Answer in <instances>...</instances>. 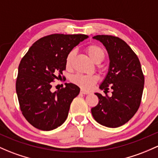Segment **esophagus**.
<instances>
[{"instance_id":"esophagus-1","label":"esophagus","mask_w":158,"mask_h":158,"mask_svg":"<svg viewBox=\"0 0 158 158\" xmlns=\"http://www.w3.org/2000/svg\"><path fill=\"white\" fill-rule=\"evenodd\" d=\"M80 93L81 94H89V92H88V91H85V90H84V89H81V92H80Z\"/></svg>"}]
</instances>
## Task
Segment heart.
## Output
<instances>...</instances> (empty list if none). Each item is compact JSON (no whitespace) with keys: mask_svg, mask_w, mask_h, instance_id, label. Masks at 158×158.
<instances>
[{"mask_svg":"<svg viewBox=\"0 0 158 158\" xmlns=\"http://www.w3.org/2000/svg\"><path fill=\"white\" fill-rule=\"evenodd\" d=\"M86 53L89 57L96 64H99L104 60L105 57V53L104 49L97 44H91L85 48ZM74 51H70L67 54L66 58V66L69 68L72 65V61L73 59ZM71 81L74 84L77 85L82 89L89 90L92 89L93 86L98 82V78L95 76H88V75L76 74L71 78Z\"/></svg>","mask_w":158,"mask_h":158,"instance_id":"1","label":"heart"}]
</instances>
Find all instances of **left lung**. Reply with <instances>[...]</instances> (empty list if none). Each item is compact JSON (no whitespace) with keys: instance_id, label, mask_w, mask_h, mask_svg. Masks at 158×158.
<instances>
[{"instance_id":"1","label":"left lung","mask_w":158,"mask_h":158,"mask_svg":"<svg viewBox=\"0 0 158 158\" xmlns=\"http://www.w3.org/2000/svg\"><path fill=\"white\" fill-rule=\"evenodd\" d=\"M107 49L110 58L108 73L100 85L101 90H113L112 96L95 93L99 99L92 108L94 119L110 128L121 127L137 112L143 92L145 77L140 61L132 48L118 37L107 35H96Z\"/></svg>"}]
</instances>
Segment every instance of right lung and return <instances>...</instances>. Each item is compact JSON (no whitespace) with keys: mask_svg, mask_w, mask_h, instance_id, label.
<instances>
[{"mask_svg":"<svg viewBox=\"0 0 158 158\" xmlns=\"http://www.w3.org/2000/svg\"><path fill=\"white\" fill-rule=\"evenodd\" d=\"M88 37L82 34L44 36L36 41L21 60L16 91L23 115L34 127L50 131L65 122L80 89L65 83V87L52 92L51 84L66 69L67 54Z\"/></svg>","mask_w":158,"mask_h":158,"instance_id":"right-lung-1","label":"right lung"}]
</instances>
